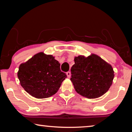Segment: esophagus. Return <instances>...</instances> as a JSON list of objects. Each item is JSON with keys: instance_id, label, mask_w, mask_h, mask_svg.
<instances>
[{"instance_id": "34e87169", "label": "esophagus", "mask_w": 132, "mask_h": 132, "mask_svg": "<svg viewBox=\"0 0 132 132\" xmlns=\"http://www.w3.org/2000/svg\"><path fill=\"white\" fill-rule=\"evenodd\" d=\"M66 75L68 78H70L71 76V73L70 72V71H68V72L66 73Z\"/></svg>"}]
</instances>
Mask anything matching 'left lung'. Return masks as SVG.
<instances>
[{
    "mask_svg": "<svg viewBox=\"0 0 132 132\" xmlns=\"http://www.w3.org/2000/svg\"><path fill=\"white\" fill-rule=\"evenodd\" d=\"M70 80L76 92L90 99L105 94L112 84L114 71L110 64L94 53L75 57Z\"/></svg>",
    "mask_w": 132,
    "mask_h": 132,
    "instance_id": "8db88e82",
    "label": "left lung"
}]
</instances>
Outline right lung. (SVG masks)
Masks as SVG:
<instances>
[{"mask_svg":"<svg viewBox=\"0 0 132 132\" xmlns=\"http://www.w3.org/2000/svg\"><path fill=\"white\" fill-rule=\"evenodd\" d=\"M60 66L52 55L39 52L20 65L17 76L29 94L38 99L48 98L57 92L67 77Z\"/></svg>","mask_w":132,"mask_h":132,"instance_id":"add662e5","label":"right lung"}]
</instances>
